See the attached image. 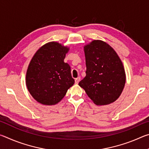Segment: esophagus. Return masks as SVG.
Returning <instances> with one entry per match:
<instances>
[{
	"label": "esophagus",
	"instance_id": "esophagus-1",
	"mask_svg": "<svg viewBox=\"0 0 149 149\" xmlns=\"http://www.w3.org/2000/svg\"><path fill=\"white\" fill-rule=\"evenodd\" d=\"M80 79H81V78H80V77H77V78H76V79H75V84H78V83H79V81H80Z\"/></svg>",
	"mask_w": 149,
	"mask_h": 149
}]
</instances>
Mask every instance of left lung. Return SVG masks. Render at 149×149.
I'll return each instance as SVG.
<instances>
[{
	"instance_id": "left-lung-1",
	"label": "left lung",
	"mask_w": 149,
	"mask_h": 149,
	"mask_svg": "<svg viewBox=\"0 0 149 149\" xmlns=\"http://www.w3.org/2000/svg\"><path fill=\"white\" fill-rule=\"evenodd\" d=\"M86 76L79 83L95 104L115 102L122 94L126 76L122 60L107 42L93 40L84 46Z\"/></svg>"
}]
</instances>
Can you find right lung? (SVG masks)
Listing matches in <instances>:
<instances>
[{
    "mask_svg": "<svg viewBox=\"0 0 149 149\" xmlns=\"http://www.w3.org/2000/svg\"><path fill=\"white\" fill-rule=\"evenodd\" d=\"M70 48L49 42L37 50L27 68L26 84L33 99L44 105H55L74 84L71 69L64 62Z\"/></svg>",
    "mask_w": 149,
    "mask_h": 149,
    "instance_id": "obj_1",
    "label": "right lung"
}]
</instances>
